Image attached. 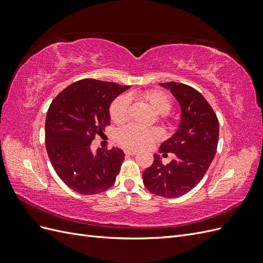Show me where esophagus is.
Here are the masks:
<instances>
[{
    "mask_svg": "<svg viewBox=\"0 0 263 263\" xmlns=\"http://www.w3.org/2000/svg\"><path fill=\"white\" fill-rule=\"evenodd\" d=\"M124 153L126 154V155H128V156H135L137 154V151L136 150H132V149H126Z\"/></svg>",
    "mask_w": 263,
    "mask_h": 263,
    "instance_id": "obj_1",
    "label": "esophagus"
}]
</instances>
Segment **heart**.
Instances as JSON below:
<instances>
[{
    "label": "heart",
    "instance_id": "1",
    "mask_svg": "<svg viewBox=\"0 0 263 263\" xmlns=\"http://www.w3.org/2000/svg\"><path fill=\"white\" fill-rule=\"evenodd\" d=\"M148 104L153 107L161 119H165L166 114L172 108V100L168 93L161 90H150L140 94ZM129 97L121 95L113 101L109 107V118L116 125L124 124L128 118ZM161 138V133L157 128H145L138 125H127L119 128L116 133V139L119 145L129 149H140Z\"/></svg>",
    "mask_w": 263,
    "mask_h": 263
}]
</instances>
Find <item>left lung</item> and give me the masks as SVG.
Listing matches in <instances>:
<instances>
[{
    "instance_id": "obj_1",
    "label": "left lung",
    "mask_w": 263,
    "mask_h": 263,
    "mask_svg": "<svg viewBox=\"0 0 263 263\" xmlns=\"http://www.w3.org/2000/svg\"><path fill=\"white\" fill-rule=\"evenodd\" d=\"M160 85L170 89L179 102L181 123L159 151L177 158L163 164L160 156L154 155V163L142 173V181L151 193L173 198L190 192L205 176L216 154L219 124L209 102L194 87L178 82Z\"/></svg>"
}]
</instances>
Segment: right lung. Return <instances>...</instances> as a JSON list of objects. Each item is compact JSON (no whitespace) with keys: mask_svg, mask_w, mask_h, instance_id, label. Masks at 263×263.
<instances>
[{"mask_svg":"<svg viewBox=\"0 0 263 263\" xmlns=\"http://www.w3.org/2000/svg\"><path fill=\"white\" fill-rule=\"evenodd\" d=\"M129 86L83 79L51 102L45 124L47 153L58 177L78 193L104 192L116 181L123 150L98 149L93 155L91 142L109 125L110 103Z\"/></svg>","mask_w":263,"mask_h":263,"instance_id":"obj_1","label":"right lung"}]
</instances>
